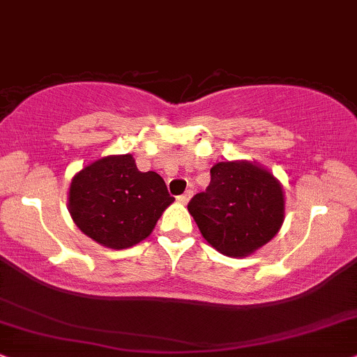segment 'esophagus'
Here are the masks:
<instances>
[{"label": "esophagus", "instance_id": "esophagus-1", "mask_svg": "<svg viewBox=\"0 0 357 357\" xmlns=\"http://www.w3.org/2000/svg\"><path fill=\"white\" fill-rule=\"evenodd\" d=\"M192 195H193V192L192 190H187L185 193H183V195L177 197V202H180V204H187V202L192 199Z\"/></svg>", "mask_w": 357, "mask_h": 357}]
</instances>
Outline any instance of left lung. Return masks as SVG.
<instances>
[{
	"mask_svg": "<svg viewBox=\"0 0 357 357\" xmlns=\"http://www.w3.org/2000/svg\"><path fill=\"white\" fill-rule=\"evenodd\" d=\"M210 185L188 202L204 238L227 257H248L278 233L283 188L270 172L250 162H220Z\"/></svg>",
	"mask_w": 357,
	"mask_h": 357,
	"instance_id": "8db88e82",
	"label": "left lung"
}]
</instances>
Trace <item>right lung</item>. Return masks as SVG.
<instances>
[{"label": "right lung", "mask_w": 357, "mask_h": 357, "mask_svg": "<svg viewBox=\"0 0 357 357\" xmlns=\"http://www.w3.org/2000/svg\"><path fill=\"white\" fill-rule=\"evenodd\" d=\"M172 202L164 178L140 172L130 153L92 162L69 188V213L79 230L114 250L147 238Z\"/></svg>", "instance_id": "obj_1"}]
</instances>
